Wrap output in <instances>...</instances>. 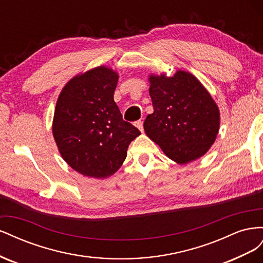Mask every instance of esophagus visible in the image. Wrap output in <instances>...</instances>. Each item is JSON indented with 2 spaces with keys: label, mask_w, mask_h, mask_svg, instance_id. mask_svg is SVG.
<instances>
[{
  "label": "esophagus",
  "mask_w": 263,
  "mask_h": 263,
  "mask_svg": "<svg viewBox=\"0 0 263 263\" xmlns=\"http://www.w3.org/2000/svg\"><path fill=\"white\" fill-rule=\"evenodd\" d=\"M135 126H136L140 132L144 130V126H142V122L141 121H137L136 123H135Z\"/></svg>",
  "instance_id": "esophagus-1"
}]
</instances>
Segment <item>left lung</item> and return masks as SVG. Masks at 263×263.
<instances>
[{"instance_id":"8db88e82","label":"left lung","mask_w":263,"mask_h":263,"mask_svg":"<svg viewBox=\"0 0 263 263\" xmlns=\"http://www.w3.org/2000/svg\"><path fill=\"white\" fill-rule=\"evenodd\" d=\"M154 113L145 119L147 136L179 164L201 158L217 137L220 114L212 95L187 71L150 74Z\"/></svg>"}]
</instances>
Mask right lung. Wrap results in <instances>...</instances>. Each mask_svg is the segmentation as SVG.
Segmentation results:
<instances>
[{"instance_id":"1","label":"right lung","mask_w":263,"mask_h":263,"mask_svg":"<svg viewBox=\"0 0 263 263\" xmlns=\"http://www.w3.org/2000/svg\"><path fill=\"white\" fill-rule=\"evenodd\" d=\"M118 73L100 66L71 79L55 104L52 135L61 157L85 177L108 178L121 168L140 132L114 101Z\"/></svg>"}]
</instances>
